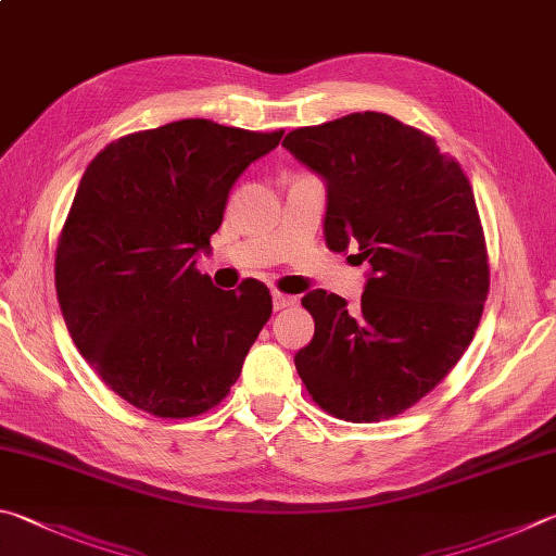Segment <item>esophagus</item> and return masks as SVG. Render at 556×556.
Instances as JSON below:
<instances>
[{
  "label": "esophagus",
  "mask_w": 556,
  "mask_h": 556,
  "mask_svg": "<svg viewBox=\"0 0 556 556\" xmlns=\"http://www.w3.org/2000/svg\"><path fill=\"white\" fill-rule=\"evenodd\" d=\"M271 304H275V311L289 308V306L296 304V296H289V294H281V291H275V294H271Z\"/></svg>",
  "instance_id": "esophagus-1"
}]
</instances>
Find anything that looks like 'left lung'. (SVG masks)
Masks as SVG:
<instances>
[{
  "instance_id": "obj_1",
  "label": "left lung",
  "mask_w": 556,
  "mask_h": 556,
  "mask_svg": "<svg viewBox=\"0 0 556 556\" xmlns=\"http://www.w3.org/2000/svg\"><path fill=\"white\" fill-rule=\"evenodd\" d=\"M281 146L326 179L328 248L357 245L371 267L357 308L323 289L301 299L316 332L299 377L336 418L399 416L447 377L481 320L489 255L469 179L435 138L377 111Z\"/></svg>"
}]
</instances>
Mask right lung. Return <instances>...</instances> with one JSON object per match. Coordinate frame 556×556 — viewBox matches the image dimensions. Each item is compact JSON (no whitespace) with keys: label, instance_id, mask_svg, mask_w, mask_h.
<instances>
[{"label":"right lung","instance_id":"obj_1","mask_svg":"<svg viewBox=\"0 0 556 556\" xmlns=\"http://www.w3.org/2000/svg\"><path fill=\"white\" fill-rule=\"evenodd\" d=\"M285 130L185 118L109 143L60 230L55 289L73 342L111 391L157 418L218 406L271 316L269 289L211 285L228 191Z\"/></svg>","mask_w":556,"mask_h":556}]
</instances>
